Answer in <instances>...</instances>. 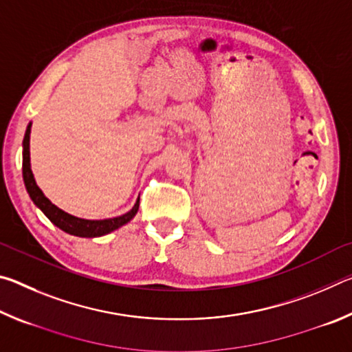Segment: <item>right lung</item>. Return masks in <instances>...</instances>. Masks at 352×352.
Returning a JSON list of instances; mask_svg holds the SVG:
<instances>
[{"instance_id": "obj_1", "label": "right lung", "mask_w": 352, "mask_h": 352, "mask_svg": "<svg viewBox=\"0 0 352 352\" xmlns=\"http://www.w3.org/2000/svg\"><path fill=\"white\" fill-rule=\"evenodd\" d=\"M29 140H31V124L28 126L25 140H23V180H25L26 189L29 195L35 205H37L41 211L45 212V216L51 220L52 223L58 228L63 230L65 233L79 236V237H98L109 234L111 231L118 230L119 226L126 225L129 220L135 217V214L138 212L140 208V199L136 200L135 206L129 212L122 214L119 217L113 219H105V220H85L71 216V214L62 211L60 208L52 205L50 200L45 197V194L41 192V189L37 186V183L34 180L32 170H31V163H29Z\"/></svg>"}]
</instances>
